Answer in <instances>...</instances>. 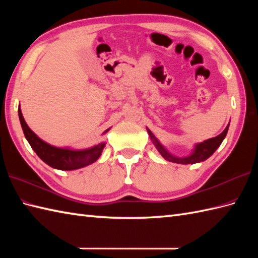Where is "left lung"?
Instances as JSON below:
<instances>
[{
  "label": "left lung",
  "mask_w": 258,
  "mask_h": 258,
  "mask_svg": "<svg viewBox=\"0 0 258 258\" xmlns=\"http://www.w3.org/2000/svg\"><path fill=\"white\" fill-rule=\"evenodd\" d=\"M228 126H229V124L226 126V128L224 130L220 135H217L213 139L206 140L204 142H202V143L196 144L193 152L190 153V155L186 156V157H177V156L172 155L171 153H169L165 149V147H164L160 143V141L155 138L154 134H153L149 128H146V130H147V133H149V135H150L151 140L153 141V143H154L155 147L157 149V151L160 152V154L164 158H165L166 161L173 162V163H178V164H195V163H200V162L205 161L208 157L213 155V153L215 152L218 147H220L223 140L225 139L227 131H228Z\"/></svg>",
  "instance_id": "8db88e82"
}]
</instances>
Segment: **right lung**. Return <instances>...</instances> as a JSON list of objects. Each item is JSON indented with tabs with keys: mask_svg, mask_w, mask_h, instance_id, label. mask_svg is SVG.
Returning a JSON list of instances; mask_svg holds the SVG:
<instances>
[{
	"mask_svg": "<svg viewBox=\"0 0 258 258\" xmlns=\"http://www.w3.org/2000/svg\"><path fill=\"white\" fill-rule=\"evenodd\" d=\"M19 117L22 130L25 135V139L29 142L31 147L36 153L41 160L53 168L61 169V171H73L85 167L94 163L101 156L102 151L105 143H100L86 150H72L68 147H56L47 144L46 142L41 140L33 131L27 126L25 119L22 115L21 108L19 107ZM109 131L106 130L103 134Z\"/></svg>",
	"mask_w": 258,
	"mask_h": 258,
	"instance_id": "obj_1",
	"label": "right lung"
}]
</instances>
